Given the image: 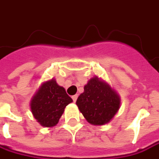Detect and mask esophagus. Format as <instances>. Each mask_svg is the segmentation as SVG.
<instances>
[{"instance_id":"esophagus-1","label":"esophagus","mask_w":159,"mask_h":159,"mask_svg":"<svg viewBox=\"0 0 159 159\" xmlns=\"http://www.w3.org/2000/svg\"><path fill=\"white\" fill-rule=\"evenodd\" d=\"M77 97H78V95H77V94H75V95H73V96H72V99H73V101H74V102H76Z\"/></svg>"}]
</instances>
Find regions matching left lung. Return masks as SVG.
I'll use <instances>...</instances> for the list:
<instances>
[{
    "label": "left lung",
    "mask_w": 159,
    "mask_h": 159,
    "mask_svg": "<svg viewBox=\"0 0 159 159\" xmlns=\"http://www.w3.org/2000/svg\"><path fill=\"white\" fill-rule=\"evenodd\" d=\"M76 105L90 124L101 126L115 116L120 107V97L107 82L93 76L84 85Z\"/></svg>",
    "instance_id": "1"
}]
</instances>
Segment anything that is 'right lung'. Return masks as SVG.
Returning a JSON list of instances; mask_svg holds the SVG:
<instances>
[{
	"mask_svg": "<svg viewBox=\"0 0 159 159\" xmlns=\"http://www.w3.org/2000/svg\"><path fill=\"white\" fill-rule=\"evenodd\" d=\"M72 102L65 88L52 78L42 83L30 101V110L41 126L51 128L58 123L65 108Z\"/></svg>",
	"mask_w": 159,
	"mask_h": 159,
	"instance_id": "add662e5",
	"label": "right lung"
}]
</instances>
